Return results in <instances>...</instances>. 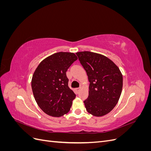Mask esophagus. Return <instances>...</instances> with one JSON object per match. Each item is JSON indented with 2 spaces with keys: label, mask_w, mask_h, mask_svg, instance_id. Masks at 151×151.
<instances>
[{
  "label": "esophagus",
  "mask_w": 151,
  "mask_h": 151,
  "mask_svg": "<svg viewBox=\"0 0 151 151\" xmlns=\"http://www.w3.org/2000/svg\"><path fill=\"white\" fill-rule=\"evenodd\" d=\"M76 91H77V92H79L80 90H81V88H76Z\"/></svg>",
  "instance_id": "1"
}]
</instances>
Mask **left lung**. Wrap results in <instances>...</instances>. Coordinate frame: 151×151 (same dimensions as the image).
Returning <instances> with one entry per match:
<instances>
[{
    "instance_id": "1",
    "label": "left lung",
    "mask_w": 151,
    "mask_h": 151,
    "mask_svg": "<svg viewBox=\"0 0 151 151\" xmlns=\"http://www.w3.org/2000/svg\"><path fill=\"white\" fill-rule=\"evenodd\" d=\"M89 81V96L84 103L86 110L95 116L110 112L120 97L122 73L115 63L103 55L88 51L77 52Z\"/></svg>"
}]
</instances>
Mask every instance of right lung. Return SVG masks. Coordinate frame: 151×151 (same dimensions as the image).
I'll return each instance as SVG.
<instances>
[{"label":"right lung","instance_id":"right-lung-1","mask_svg":"<svg viewBox=\"0 0 151 151\" xmlns=\"http://www.w3.org/2000/svg\"><path fill=\"white\" fill-rule=\"evenodd\" d=\"M77 60L74 53L58 52L45 58L36 68L31 88L36 103L47 115L59 117L70 110L76 94L68 88L66 72Z\"/></svg>","mask_w":151,"mask_h":151}]
</instances>
